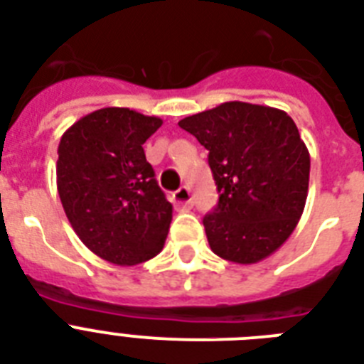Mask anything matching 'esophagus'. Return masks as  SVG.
I'll use <instances>...</instances> for the list:
<instances>
[{
  "label": "esophagus",
  "mask_w": 364,
  "mask_h": 364,
  "mask_svg": "<svg viewBox=\"0 0 364 364\" xmlns=\"http://www.w3.org/2000/svg\"><path fill=\"white\" fill-rule=\"evenodd\" d=\"M171 200H173V204H176L177 208H181V210H188V208L193 205L191 191H188L187 187L177 188L176 193H173V196H171Z\"/></svg>",
  "instance_id": "obj_1"
}]
</instances>
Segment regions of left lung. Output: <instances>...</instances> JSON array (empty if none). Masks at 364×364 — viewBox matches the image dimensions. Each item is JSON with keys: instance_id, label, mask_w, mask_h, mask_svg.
<instances>
[{"instance_id": "1", "label": "left lung", "mask_w": 364, "mask_h": 364, "mask_svg": "<svg viewBox=\"0 0 364 364\" xmlns=\"http://www.w3.org/2000/svg\"><path fill=\"white\" fill-rule=\"evenodd\" d=\"M210 154L219 204L204 217L211 251L255 264L293 234L310 183V153L282 109L225 102L179 121Z\"/></svg>"}]
</instances>
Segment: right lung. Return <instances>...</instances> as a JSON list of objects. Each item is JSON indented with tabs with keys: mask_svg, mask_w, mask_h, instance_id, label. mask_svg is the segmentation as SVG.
Here are the masks:
<instances>
[{
	"mask_svg": "<svg viewBox=\"0 0 364 364\" xmlns=\"http://www.w3.org/2000/svg\"><path fill=\"white\" fill-rule=\"evenodd\" d=\"M160 126L159 117L104 107L60 139L56 185L65 215L81 242L113 264H139L164 247L171 204L143 151Z\"/></svg>",
	"mask_w": 364,
	"mask_h": 364,
	"instance_id": "obj_1",
	"label": "right lung"
}]
</instances>
